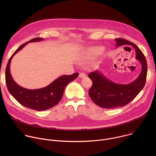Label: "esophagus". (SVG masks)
<instances>
[{"label": "esophagus", "mask_w": 156, "mask_h": 156, "mask_svg": "<svg viewBox=\"0 0 156 156\" xmlns=\"http://www.w3.org/2000/svg\"><path fill=\"white\" fill-rule=\"evenodd\" d=\"M86 73H83V72H81V73H80V74H79V77H80V78H84V77H86Z\"/></svg>", "instance_id": "esophagus-1"}]
</instances>
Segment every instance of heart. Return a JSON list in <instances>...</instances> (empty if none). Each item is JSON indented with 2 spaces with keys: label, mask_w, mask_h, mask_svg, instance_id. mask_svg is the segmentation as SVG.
Here are the masks:
<instances>
[{
  "label": "heart",
  "mask_w": 156,
  "mask_h": 156,
  "mask_svg": "<svg viewBox=\"0 0 156 156\" xmlns=\"http://www.w3.org/2000/svg\"><path fill=\"white\" fill-rule=\"evenodd\" d=\"M102 50L103 49L102 47L95 46L89 48L82 53L80 57V59L81 62L88 61L99 55L102 52Z\"/></svg>",
  "instance_id": "b5f03b06"
}]
</instances>
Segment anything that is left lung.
Returning a JSON list of instances; mask_svg holds the SVG:
<instances>
[{
  "mask_svg": "<svg viewBox=\"0 0 156 156\" xmlns=\"http://www.w3.org/2000/svg\"><path fill=\"white\" fill-rule=\"evenodd\" d=\"M115 41L117 47L130 45L135 48L136 58L140 62L142 69L138 77L127 84L112 81L98 70L89 74L88 77L93 81L89 95L96 105L105 108L123 107L129 103L143 90L147 76L146 59L139 48L135 44L122 38L115 39Z\"/></svg>",
  "mask_w": 156,
  "mask_h": 156,
  "instance_id": "left-lung-1",
  "label": "left lung"
}]
</instances>
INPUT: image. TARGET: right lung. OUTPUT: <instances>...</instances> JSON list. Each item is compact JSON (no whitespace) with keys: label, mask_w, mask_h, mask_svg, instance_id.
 I'll list each match as a JSON object with an SVG mask.
<instances>
[{"label":"right lung","mask_w":156,"mask_h":156,"mask_svg":"<svg viewBox=\"0 0 156 156\" xmlns=\"http://www.w3.org/2000/svg\"><path fill=\"white\" fill-rule=\"evenodd\" d=\"M44 38L36 37L22 44L10 58L5 70V81L9 93L22 105L37 111L48 110L57 105L63 96L66 86L75 80L79 75L78 73H75L71 75L61 76L48 86L36 90H28L19 86L13 80L10 72L12 57L28 42L41 41Z\"/></svg>","instance_id":"right-lung-1"}]
</instances>
